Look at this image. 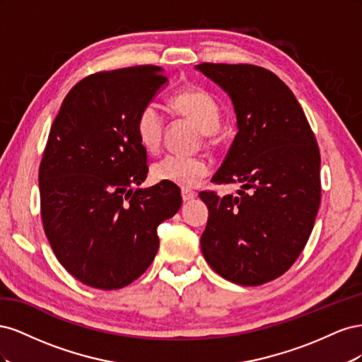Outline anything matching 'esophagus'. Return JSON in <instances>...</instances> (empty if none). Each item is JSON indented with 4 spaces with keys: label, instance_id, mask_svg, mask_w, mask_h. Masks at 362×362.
Listing matches in <instances>:
<instances>
[{
    "label": "esophagus",
    "instance_id": "1",
    "mask_svg": "<svg viewBox=\"0 0 362 362\" xmlns=\"http://www.w3.org/2000/svg\"><path fill=\"white\" fill-rule=\"evenodd\" d=\"M181 196H182L184 201H190L196 196V192L193 189H189V187H182L181 189Z\"/></svg>",
    "mask_w": 362,
    "mask_h": 362
}]
</instances>
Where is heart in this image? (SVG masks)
Segmentation results:
<instances>
[{
    "label": "heart",
    "mask_w": 362,
    "mask_h": 362,
    "mask_svg": "<svg viewBox=\"0 0 362 362\" xmlns=\"http://www.w3.org/2000/svg\"><path fill=\"white\" fill-rule=\"evenodd\" d=\"M170 107L173 112L193 120L202 129L205 139H216L222 119V107L210 92L198 86L187 87L170 98ZM164 128L166 120L156 101H149L140 108L136 117V136L139 144L148 152L154 154L160 149ZM151 173L157 181L189 187L208 177L210 164L199 156L169 154L152 164Z\"/></svg>",
    "instance_id": "1"
}]
</instances>
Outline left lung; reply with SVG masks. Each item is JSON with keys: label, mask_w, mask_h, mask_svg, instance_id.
<instances>
[{"label": "left lung", "mask_w": 362, "mask_h": 362, "mask_svg": "<svg viewBox=\"0 0 362 362\" xmlns=\"http://www.w3.org/2000/svg\"><path fill=\"white\" fill-rule=\"evenodd\" d=\"M231 96L238 133L214 184L237 196L199 193L208 206L201 249L208 264L240 286H261L299 258L319 211L320 151L300 104L278 75L255 64L196 66Z\"/></svg>", "instance_id": "obj_1"}]
</instances>
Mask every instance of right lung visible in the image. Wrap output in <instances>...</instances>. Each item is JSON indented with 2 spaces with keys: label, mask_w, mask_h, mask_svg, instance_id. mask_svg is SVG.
<instances>
[{
  "label": "right lung",
  "mask_w": 362,
  "mask_h": 362,
  "mask_svg": "<svg viewBox=\"0 0 362 362\" xmlns=\"http://www.w3.org/2000/svg\"><path fill=\"white\" fill-rule=\"evenodd\" d=\"M168 81L152 64L76 83L54 119L39 168L40 214L60 264L93 288L117 290L154 261L158 225L180 210L177 184L146 180L136 117Z\"/></svg>",
  "instance_id": "obj_1"
}]
</instances>
